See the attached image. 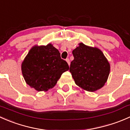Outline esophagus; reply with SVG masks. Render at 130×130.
<instances>
[{
  "label": "esophagus",
  "instance_id": "esophagus-1",
  "mask_svg": "<svg viewBox=\"0 0 130 130\" xmlns=\"http://www.w3.org/2000/svg\"><path fill=\"white\" fill-rule=\"evenodd\" d=\"M66 61H67V62L68 63V64H69V65H70V60H69V58H67Z\"/></svg>",
  "mask_w": 130,
  "mask_h": 130
}]
</instances>
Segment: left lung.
<instances>
[{
	"label": "left lung",
	"mask_w": 130,
	"mask_h": 130,
	"mask_svg": "<svg viewBox=\"0 0 130 130\" xmlns=\"http://www.w3.org/2000/svg\"><path fill=\"white\" fill-rule=\"evenodd\" d=\"M72 54L74 59L69 70L76 85L90 92L103 87L110 71L109 63L103 52L80 43Z\"/></svg>",
	"instance_id": "1"
}]
</instances>
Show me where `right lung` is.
<instances>
[{
    "label": "right lung",
    "instance_id": "right-lung-1",
    "mask_svg": "<svg viewBox=\"0 0 130 130\" xmlns=\"http://www.w3.org/2000/svg\"><path fill=\"white\" fill-rule=\"evenodd\" d=\"M21 67L26 83L38 91L54 87L61 74L69 69L67 62L51 44L31 48Z\"/></svg>",
    "mask_w": 130,
    "mask_h": 130
}]
</instances>
